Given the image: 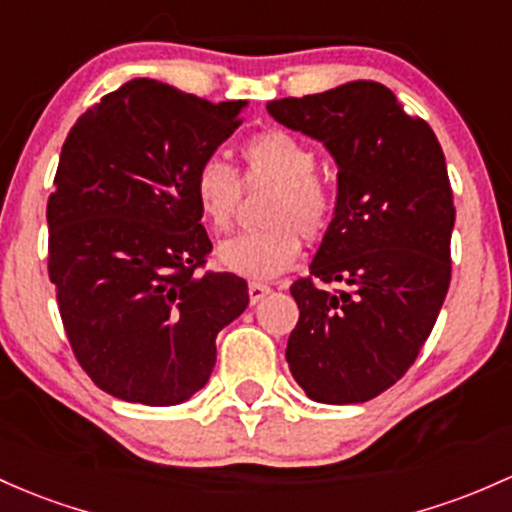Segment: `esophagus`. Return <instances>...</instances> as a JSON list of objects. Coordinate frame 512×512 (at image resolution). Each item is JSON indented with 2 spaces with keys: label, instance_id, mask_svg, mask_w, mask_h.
I'll return each mask as SVG.
<instances>
[{
  "label": "esophagus",
  "instance_id": "esophagus-1",
  "mask_svg": "<svg viewBox=\"0 0 512 512\" xmlns=\"http://www.w3.org/2000/svg\"><path fill=\"white\" fill-rule=\"evenodd\" d=\"M268 293H271V288H268L266 283H256V280H251V283H249V300H251V305L261 302Z\"/></svg>",
  "mask_w": 512,
  "mask_h": 512
}]
</instances>
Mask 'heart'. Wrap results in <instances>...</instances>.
<instances>
[{
	"label": "heart",
	"mask_w": 512,
	"mask_h": 512,
	"mask_svg": "<svg viewBox=\"0 0 512 512\" xmlns=\"http://www.w3.org/2000/svg\"><path fill=\"white\" fill-rule=\"evenodd\" d=\"M246 185H273L263 219L268 227L222 241L219 266L236 276L271 280L295 266L302 236L310 241L329 232L337 214L332 185L315 173L317 156L300 136L283 129L254 134L241 146ZM192 197L202 219L217 232L229 229L241 200V180L229 163L207 158L192 175Z\"/></svg>",
	"instance_id": "1"
}]
</instances>
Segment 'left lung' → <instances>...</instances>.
Masks as SVG:
<instances>
[{
  "mask_svg": "<svg viewBox=\"0 0 512 512\" xmlns=\"http://www.w3.org/2000/svg\"><path fill=\"white\" fill-rule=\"evenodd\" d=\"M268 112L339 166L332 227L310 276L290 285L300 320L285 359L307 398L366 403L415 364L447 298L456 210L442 146L373 80L273 100Z\"/></svg>",
  "mask_w": 512,
  "mask_h": 512,
  "instance_id": "left-lung-1",
  "label": "left lung"
}]
</instances>
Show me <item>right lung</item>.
Listing matches in <instances>:
<instances>
[{
	"label": "right lung",
	"instance_id": "add662e5",
	"mask_svg": "<svg viewBox=\"0 0 512 512\" xmlns=\"http://www.w3.org/2000/svg\"><path fill=\"white\" fill-rule=\"evenodd\" d=\"M244 107L139 78L65 139L46 210L48 276L75 359L114 398L188 400L210 381L219 329L249 305L244 278L200 273L212 241L192 197L197 166Z\"/></svg>",
	"mask_w": 512,
	"mask_h": 512
}]
</instances>
